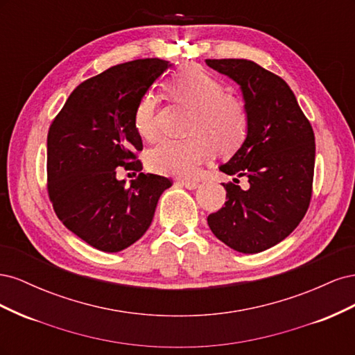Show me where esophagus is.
<instances>
[{"label":"esophagus","mask_w":355,"mask_h":355,"mask_svg":"<svg viewBox=\"0 0 355 355\" xmlns=\"http://www.w3.org/2000/svg\"><path fill=\"white\" fill-rule=\"evenodd\" d=\"M179 184L182 185V187H185L187 189H197L198 188V182H196V180H180Z\"/></svg>","instance_id":"esophagus-1"}]
</instances>
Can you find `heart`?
I'll use <instances>...</instances> for the list:
<instances>
[{
    "label": "heart",
    "mask_w": 355,
    "mask_h": 355,
    "mask_svg": "<svg viewBox=\"0 0 355 355\" xmlns=\"http://www.w3.org/2000/svg\"><path fill=\"white\" fill-rule=\"evenodd\" d=\"M166 92L173 101L194 110L189 133L184 141L164 139L148 154V166L161 175L194 176L200 164L211 153V145L219 153L237 148L247 132V112L241 101L223 93V84L200 67L182 68L166 84ZM135 128L145 141H153L158 133L157 99L146 94L135 110Z\"/></svg>",
    "instance_id": "heart-1"
}]
</instances>
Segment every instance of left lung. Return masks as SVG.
<instances>
[{"mask_svg":"<svg viewBox=\"0 0 355 355\" xmlns=\"http://www.w3.org/2000/svg\"><path fill=\"white\" fill-rule=\"evenodd\" d=\"M240 85L247 112L243 145L219 170L235 176L225 206L209 214L211 232L240 253L283 241L304 219L313 192L315 137L293 92L278 75L247 59H206ZM250 179L241 190L238 178Z\"/></svg>","mask_w":355,"mask_h":355,"instance_id":"left-lung-1","label":"left lung"}]
</instances>
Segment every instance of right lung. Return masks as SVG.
I'll return each mask as SVG.
<instances>
[{"instance_id": "obj_1", "label": "right lung", "mask_w": 355, "mask_h": 355, "mask_svg": "<svg viewBox=\"0 0 355 355\" xmlns=\"http://www.w3.org/2000/svg\"><path fill=\"white\" fill-rule=\"evenodd\" d=\"M171 67L161 59L115 65L81 83L51 123L47 136L49 196L58 218L77 237L115 253L136 243L151 225L170 179L141 173L116 179V167L137 166L142 137L135 110Z\"/></svg>"}]
</instances>
